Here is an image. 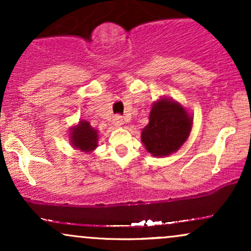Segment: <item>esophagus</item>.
I'll use <instances>...</instances> for the list:
<instances>
[{"instance_id": "1", "label": "esophagus", "mask_w": 251, "mask_h": 251, "mask_svg": "<svg viewBox=\"0 0 251 251\" xmlns=\"http://www.w3.org/2000/svg\"><path fill=\"white\" fill-rule=\"evenodd\" d=\"M113 124H114V126H117V127H120V126H123L124 125L123 118L120 116H116L113 118Z\"/></svg>"}]
</instances>
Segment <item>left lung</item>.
<instances>
[{
    "label": "left lung",
    "instance_id": "8db88e82",
    "mask_svg": "<svg viewBox=\"0 0 251 251\" xmlns=\"http://www.w3.org/2000/svg\"><path fill=\"white\" fill-rule=\"evenodd\" d=\"M194 117L172 98H159L152 105L149 124L142 131V143L153 157H166L188 140Z\"/></svg>",
    "mask_w": 251,
    "mask_h": 251
}]
</instances>
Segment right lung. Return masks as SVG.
Returning <instances> with one entry per match:
<instances>
[{
    "instance_id": "obj_1",
    "label": "right lung",
    "mask_w": 251,
    "mask_h": 251,
    "mask_svg": "<svg viewBox=\"0 0 251 251\" xmlns=\"http://www.w3.org/2000/svg\"><path fill=\"white\" fill-rule=\"evenodd\" d=\"M70 143L75 150L91 153L98 148L99 131L92 127L87 120H80L76 125L70 128Z\"/></svg>"
}]
</instances>
